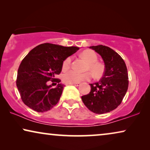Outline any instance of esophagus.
<instances>
[{
	"label": "esophagus",
	"mask_w": 150,
	"mask_h": 150,
	"mask_svg": "<svg viewBox=\"0 0 150 150\" xmlns=\"http://www.w3.org/2000/svg\"><path fill=\"white\" fill-rule=\"evenodd\" d=\"M70 85H74V86H76V87H78V86L81 85V83H73V84H70Z\"/></svg>",
	"instance_id": "esophagus-1"
}]
</instances>
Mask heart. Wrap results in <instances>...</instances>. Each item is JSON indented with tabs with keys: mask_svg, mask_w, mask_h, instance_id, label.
Wrapping results in <instances>:
<instances>
[{
	"mask_svg": "<svg viewBox=\"0 0 150 150\" xmlns=\"http://www.w3.org/2000/svg\"><path fill=\"white\" fill-rule=\"evenodd\" d=\"M81 56L88 63L86 66L85 70H90L96 77H99L103 74L104 67L100 63H98V56L95 52L92 50H86L81 53ZM72 58L68 57L64 59L62 63L63 70H67L71 66ZM91 78V73L86 71L84 73H79L77 71L70 70L65 72L63 75V81L65 83L73 84L80 83L81 82L89 81Z\"/></svg>",
	"mask_w": 150,
	"mask_h": 150,
	"instance_id": "heart-1",
	"label": "heart"
}]
</instances>
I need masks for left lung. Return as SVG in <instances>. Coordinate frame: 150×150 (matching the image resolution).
I'll return each instance as SVG.
<instances>
[{
    "instance_id": "obj_1",
    "label": "left lung",
    "mask_w": 150,
    "mask_h": 150,
    "mask_svg": "<svg viewBox=\"0 0 150 150\" xmlns=\"http://www.w3.org/2000/svg\"><path fill=\"white\" fill-rule=\"evenodd\" d=\"M89 48L102 57L105 70L99 82L90 84L89 93L81 98L94 113H106L115 109L126 95L128 87V70L124 59L109 47L98 45Z\"/></svg>"
}]
</instances>
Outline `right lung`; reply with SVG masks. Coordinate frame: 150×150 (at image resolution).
Instances as JSON below:
<instances>
[{
  "label": "right lung",
  "mask_w": 150,
  "mask_h": 150,
  "mask_svg": "<svg viewBox=\"0 0 150 150\" xmlns=\"http://www.w3.org/2000/svg\"><path fill=\"white\" fill-rule=\"evenodd\" d=\"M79 50L76 46L44 43L28 52L20 63L16 79L24 104L37 112H43L58 103L64 85L59 83L61 80L55 76L62 70L64 59ZM49 80L58 85L53 88L47 85Z\"/></svg>",
  "instance_id": "right-lung-1"
}]
</instances>
